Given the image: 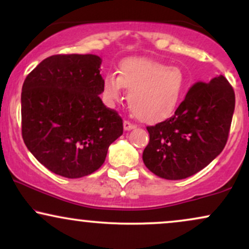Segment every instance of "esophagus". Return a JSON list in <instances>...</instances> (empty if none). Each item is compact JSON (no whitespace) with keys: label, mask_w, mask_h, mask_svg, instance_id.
<instances>
[{"label":"esophagus","mask_w":249,"mask_h":249,"mask_svg":"<svg viewBox=\"0 0 249 249\" xmlns=\"http://www.w3.org/2000/svg\"><path fill=\"white\" fill-rule=\"evenodd\" d=\"M136 127V125L133 124V123L128 122V121H124V130L125 131H130L132 130V128Z\"/></svg>","instance_id":"obj_1"}]
</instances>
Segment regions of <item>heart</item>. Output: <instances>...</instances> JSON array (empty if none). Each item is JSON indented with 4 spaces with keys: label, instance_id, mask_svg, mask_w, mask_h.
Returning <instances> with one entry per match:
<instances>
[{
    "label": "heart",
    "instance_id": "heart-1",
    "mask_svg": "<svg viewBox=\"0 0 249 249\" xmlns=\"http://www.w3.org/2000/svg\"><path fill=\"white\" fill-rule=\"evenodd\" d=\"M186 84L178 67H168L145 57H128L119 63L118 75L105 73L103 93L108 103L118 102L125 87L128 89V107L134 116L145 123H156L174 112Z\"/></svg>",
    "mask_w": 249,
    "mask_h": 249
}]
</instances>
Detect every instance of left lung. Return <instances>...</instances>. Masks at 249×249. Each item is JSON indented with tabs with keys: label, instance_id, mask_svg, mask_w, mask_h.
I'll list each match as a JSON object with an SVG mask.
<instances>
[{
	"label": "left lung",
	"instance_id": "8db88e82",
	"mask_svg": "<svg viewBox=\"0 0 249 249\" xmlns=\"http://www.w3.org/2000/svg\"><path fill=\"white\" fill-rule=\"evenodd\" d=\"M234 107L235 93L222 75L196 83L171 118L146 127L150 142L142 152L145 166L167 180L201 171L224 150Z\"/></svg>",
	"mask_w": 249,
	"mask_h": 249
}]
</instances>
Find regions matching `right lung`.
Wrapping results in <instances>:
<instances>
[{"label":"right lung","mask_w":249,"mask_h":249,"mask_svg":"<svg viewBox=\"0 0 249 249\" xmlns=\"http://www.w3.org/2000/svg\"><path fill=\"white\" fill-rule=\"evenodd\" d=\"M101 57L53 55L22 87V137L51 172L82 178L104 164L107 148L123 134L118 112L103 104Z\"/></svg>","instance_id":"add662e5"}]
</instances>
